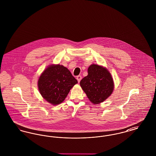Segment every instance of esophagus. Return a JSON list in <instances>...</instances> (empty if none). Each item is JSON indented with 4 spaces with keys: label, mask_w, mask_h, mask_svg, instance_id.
<instances>
[{
    "label": "esophagus",
    "mask_w": 156,
    "mask_h": 156,
    "mask_svg": "<svg viewBox=\"0 0 156 156\" xmlns=\"http://www.w3.org/2000/svg\"><path fill=\"white\" fill-rule=\"evenodd\" d=\"M76 80H77V81L78 82H80L81 81V80H82V76L81 75H78V76H76Z\"/></svg>",
    "instance_id": "1"
}]
</instances>
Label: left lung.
Listing matches in <instances>:
<instances>
[{
	"instance_id": "1",
	"label": "left lung",
	"mask_w": 156,
	"mask_h": 156,
	"mask_svg": "<svg viewBox=\"0 0 156 156\" xmlns=\"http://www.w3.org/2000/svg\"><path fill=\"white\" fill-rule=\"evenodd\" d=\"M88 74L82 79L80 85L89 101L94 104L104 102L111 95L114 84L108 69L96 64L88 69Z\"/></svg>"
}]
</instances>
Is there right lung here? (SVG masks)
<instances>
[{"label":"right lung","instance_id":"obj_1","mask_svg":"<svg viewBox=\"0 0 156 156\" xmlns=\"http://www.w3.org/2000/svg\"><path fill=\"white\" fill-rule=\"evenodd\" d=\"M78 83L66 67L52 65L47 68L38 81L40 92L45 99L54 105L64 101L69 90Z\"/></svg>","mask_w":156,"mask_h":156}]
</instances>
